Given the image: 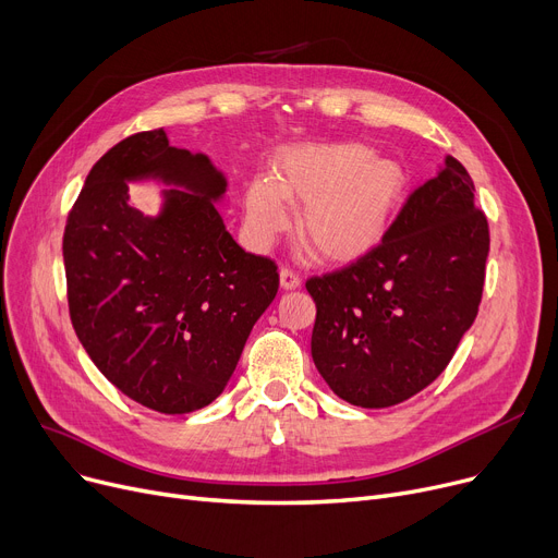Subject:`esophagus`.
<instances>
[{
    "label": "esophagus",
    "mask_w": 558,
    "mask_h": 558,
    "mask_svg": "<svg viewBox=\"0 0 558 558\" xmlns=\"http://www.w3.org/2000/svg\"><path fill=\"white\" fill-rule=\"evenodd\" d=\"M280 284H282V289H296L301 284V276L294 269L282 267L280 269Z\"/></svg>",
    "instance_id": "34e87169"
}]
</instances>
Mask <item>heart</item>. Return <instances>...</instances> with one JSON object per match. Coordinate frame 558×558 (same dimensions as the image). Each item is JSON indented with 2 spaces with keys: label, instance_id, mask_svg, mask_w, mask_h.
I'll return each instance as SVG.
<instances>
[{
  "label": "heart",
  "instance_id": "b5f03b06",
  "mask_svg": "<svg viewBox=\"0 0 558 558\" xmlns=\"http://www.w3.org/2000/svg\"><path fill=\"white\" fill-rule=\"evenodd\" d=\"M407 194L400 162L379 158L360 142L312 144L284 151L274 181L255 179L246 190V219L257 242L289 226L287 203H305L301 238L330 262L373 251L387 234Z\"/></svg>",
  "mask_w": 558,
  "mask_h": 558
}]
</instances>
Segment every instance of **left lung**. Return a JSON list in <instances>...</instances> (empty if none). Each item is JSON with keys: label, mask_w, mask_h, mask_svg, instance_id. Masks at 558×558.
I'll use <instances>...</instances> for the list:
<instances>
[{"label": "left lung", "mask_w": 558, "mask_h": 558, "mask_svg": "<svg viewBox=\"0 0 558 558\" xmlns=\"http://www.w3.org/2000/svg\"><path fill=\"white\" fill-rule=\"evenodd\" d=\"M465 167L446 165L416 187L373 251L312 276V357L350 404L393 407L446 371L477 316L488 221Z\"/></svg>", "instance_id": "left-lung-1"}]
</instances>
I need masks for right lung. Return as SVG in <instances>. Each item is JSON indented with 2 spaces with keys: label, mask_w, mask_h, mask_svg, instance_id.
<instances>
[{
  "label": "right lung",
  "mask_w": 558,
  "mask_h": 558,
  "mask_svg": "<svg viewBox=\"0 0 558 558\" xmlns=\"http://www.w3.org/2000/svg\"><path fill=\"white\" fill-rule=\"evenodd\" d=\"M154 174L166 213L128 205L126 180ZM226 190L210 160L169 146L162 129L117 142L90 169L68 215L63 259L70 318L112 387L160 414H190L228 385L278 264L246 253L215 208Z\"/></svg>",
  "instance_id": "obj_1"
}]
</instances>
